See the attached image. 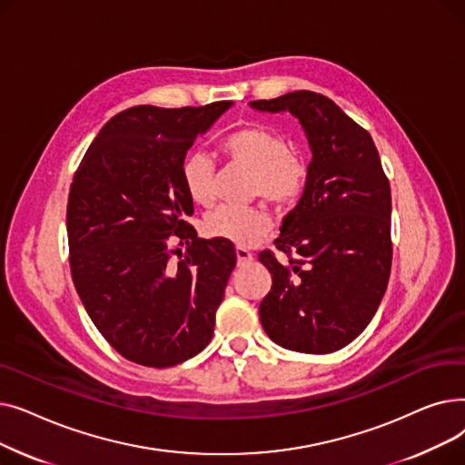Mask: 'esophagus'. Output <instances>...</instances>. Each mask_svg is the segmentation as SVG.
<instances>
[{"instance_id":"obj_1","label":"esophagus","mask_w":465,"mask_h":465,"mask_svg":"<svg viewBox=\"0 0 465 465\" xmlns=\"http://www.w3.org/2000/svg\"><path fill=\"white\" fill-rule=\"evenodd\" d=\"M235 256H237V263H239V265H249V263H252V260H254L252 252H249L247 249H242V247H237V249H235Z\"/></svg>"}]
</instances>
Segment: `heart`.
I'll return each mask as SVG.
<instances>
[{
	"label": "heart",
	"mask_w": 465,
	"mask_h": 465,
	"mask_svg": "<svg viewBox=\"0 0 465 465\" xmlns=\"http://www.w3.org/2000/svg\"><path fill=\"white\" fill-rule=\"evenodd\" d=\"M223 153L252 171L251 190L254 195L277 205L298 202L307 183V165L292 154V144L282 134L262 126L242 128L223 141ZM183 183L193 203L211 205L216 198L213 160L200 151L188 154L183 162ZM270 230V214L258 207L223 205L205 218L207 235L226 239L239 247L256 245Z\"/></svg>",
	"instance_id": "1"
}]
</instances>
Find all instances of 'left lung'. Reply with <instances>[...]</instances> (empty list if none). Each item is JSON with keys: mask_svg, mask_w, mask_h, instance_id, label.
I'll return each instance as SVG.
<instances>
[{"mask_svg": "<svg viewBox=\"0 0 465 465\" xmlns=\"http://www.w3.org/2000/svg\"><path fill=\"white\" fill-rule=\"evenodd\" d=\"M251 107L294 114L312 153L302 198L275 239L288 263L272 251L258 256L273 279L262 326L288 351L335 352L371 322L392 267V195L377 146L322 94L298 90Z\"/></svg>", "mask_w": 465, "mask_h": 465, "instance_id": "obj_1", "label": "left lung"}]
</instances>
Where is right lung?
<instances>
[{"mask_svg":"<svg viewBox=\"0 0 465 465\" xmlns=\"http://www.w3.org/2000/svg\"><path fill=\"white\" fill-rule=\"evenodd\" d=\"M233 102L113 116L75 171L67 200L69 265L79 298L107 343L146 368L202 352L237 256L226 239H200L183 162ZM187 245L171 250L170 241ZM180 260L170 262V254Z\"/></svg>","mask_w":465,"mask_h":465,"instance_id":"right-lung-1","label":"right lung"}]
</instances>
